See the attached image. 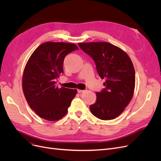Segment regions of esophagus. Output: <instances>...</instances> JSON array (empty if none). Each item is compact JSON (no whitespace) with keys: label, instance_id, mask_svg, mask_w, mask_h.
<instances>
[{"label":"esophagus","instance_id":"1","mask_svg":"<svg viewBox=\"0 0 161 161\" xmlns=\"http://www.w3.org/2000/svg\"><path fill=\"white\" fill-rule=\"evenodd\" d=\"M84 91V90H81V89H78V92H79V93H81V92H83Z\"/></svg>","mask_w":161,"mask_h":161}]
</instances>
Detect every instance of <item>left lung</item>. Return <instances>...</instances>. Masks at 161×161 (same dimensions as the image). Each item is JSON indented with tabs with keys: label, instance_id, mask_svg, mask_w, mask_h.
<instances>
[{
	"label": "left lung",
	"instance_id": "obj_1",
	"mask_svg": "<svg viewBox=\"0 0 161 161\" xmlns=\"http://www.w3.org/2000/svg\"><path fill=\"white\" fill-rule=\"evenodd\" d=\"M93 59L97 72L105 79V86L97 92L90 110L102 120H112L121 115L130 102L135 88V70L130 58L123 49L105 42L78 43Z\"/></svg>",
	"mask_w": 161,
	"mask_h": 161
}]
</instances>
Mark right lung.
Here are the masks:
<instances>
[{
  "mask_svg": "<svg viewBox=\"0 0 161 161\" xmlns=\"http://www.w3.org/2000/svg\"><path fill=\"white\" fill-rule=\"evenodd\" d=\"M78 49L74 44L46 42L34 51L25 65L23 94L31 108L42 119L55 121L67 114L77 90L58 88L55 80L63 73L65 56Z\"/></svg>",
  "mask_w": 161,
  "mask_h": 161,
  "instance_id": "add662e5",
  "label": "right lung"
}]
</instances>
